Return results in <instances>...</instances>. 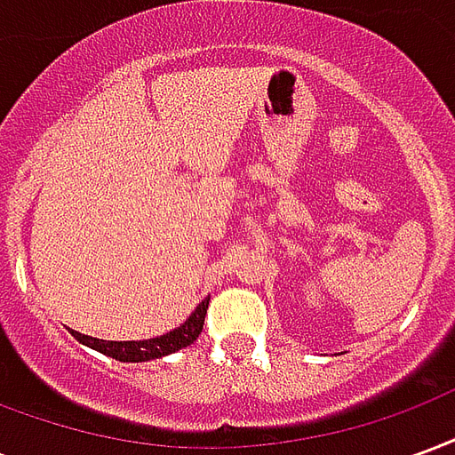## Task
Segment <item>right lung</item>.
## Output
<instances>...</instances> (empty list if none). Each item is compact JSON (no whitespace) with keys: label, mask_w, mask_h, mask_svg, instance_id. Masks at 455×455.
<instances>
[{"label":"right lung","mask_w":455,"mask_h":455,"mask_svg":"<svg viewBox=\"0 0 455 455\" xmlns=\"http://www.w3.org/2000/svg\"><path fill=\"white\" fill-rule=\"evenodd\" d=\"M209 299H204L202 305L192 312L188 322L178 329H172L170 334L158 336V339H148V341H102V339H92V336H84L73 331V336L84 346H90L94 351L104 353V355H112L116 361L124 363H143L153 361V358H163L168 353H175L180 348H185L189 343L197 341V336L202 334V326H204V316H207Z\"/></svg>","instance_id":"right-lung-1"}]
</instances>
